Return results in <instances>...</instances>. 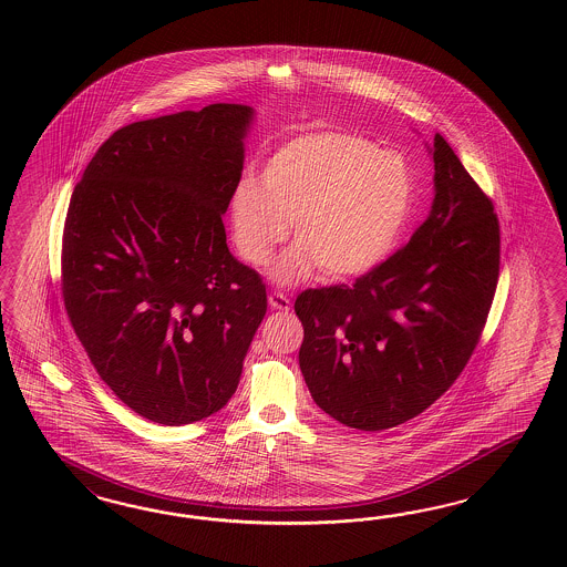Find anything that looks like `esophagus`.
<instances>
[{"label": "esophagus", "mask_w": 567, "mask_h": 567, "mask_svg": "<svg viewBox=\"0 0 567 567\" xmlns=\"http://www.w3.org/2000/svg\"><path fill=\"white\" fill-rule=\"evenodd\" d=\"M268 303H270V308L278 309V311H289L291 309V301H289V297L285 292H270L268 295Z\"/></svg>", "instance_id": "obj_1"}]
</instances>
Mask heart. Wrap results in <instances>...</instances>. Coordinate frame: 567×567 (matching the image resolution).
<instances>
[{"mask_svg":"<svg viewBox=\"0 0 567 567\" xmlns=\"http://www.w3.org/2000/svg\"><path fill=\"white\" fill-rule=\"evenodd\" d=\"M413 207L410 164L353 133H309L270 155L259 185L245 178L230 197L240 258L264 266L289 235L295 245L272 270L282 285L318 268L328 280L365 275L391 254Z\"/></svg>","mask_w":567,"mask_h":567,"instance_id":"obj_1","label":"heart"}]
</instances>
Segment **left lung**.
Listing matches in <instances>:
<instances>
[{
    "mask_svg": "<svg viewBox=\"0 0 567 567\" xmlns=\"http://www.w3.org/2000/svg\"><path fill=\"white\" fill-rule=\"evenodd\" d=\"M434 204L410 243L349 285L306 289L299 368L320 410L386 430L429 410L464 372L495 299L501 230L493 199L439 133Z\"/></svg>",
    "mask_w": 567,
    "mask_h": 567,
    "instance_id": "8db88e82",
    "label": "left lung"
}]
</instances>
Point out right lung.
I'll use <instances>...</instances> for the list:
<instances>
[{
  "label": "right lung",
  "instance_id": "right-lung-1",
  "mask_svg": "<svg viewBox=\"0 0 567 567\" xmlns=\"http://www.w3.org/2000/svg\"><path fill=\"white\" fill-rule=\"evenodd\" d=\"M251 116L247 105L212 103L122 126L70 199V324L114 395L164 426L223 410L268 308L223 223Z\"/></svg>",
  "mask_w": 567,
  "mask_h": 567
}]
</instances>
